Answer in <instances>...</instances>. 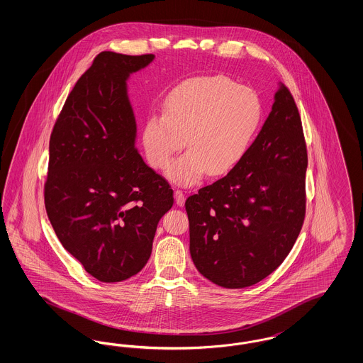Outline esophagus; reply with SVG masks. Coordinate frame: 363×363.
Returning <instances> with one entry per match:
<instances>
[{
    "label": "esophagus",
    "mask_w": 363,
    "mask_h": 363,
    "mask_svg": "<svg viewBox=\"0 0 363 363\" xmlns=\"http://www.w3.org/2000/svg\"><path fill=\"white\" fill-rule=\"evenodd\" d=\"M174 196H175V201H177V206L182 207L185 204V194L181 191V190H175L174 191Z\"/></svg>",
    "instance_id": "esophagus-1"
}]
</instances>
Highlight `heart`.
Listing matches in <instances>:
<instances>
[{"instance_id":"obj_1","label":"heart","mask_w":363,"mask_h":363,"mask_svg":"<svg viewBox=\"0 0 363 363\" xmlns=\"http://www.w3.org/2000/svg\"><path fill=\"white\" fill-rule=\"evenodd\" d=\"M262 108L257 95L225 76H200L175 86L164 113L147 118L143 144L151 164L166 169L179 186L197 184L204 174L223 175L235 169L259 132Z\"/></svg>"}]
</instances>
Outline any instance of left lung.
Instances as JSON below:
<instances>
[{"label":"left lung","instance_id":"left-lung-1","mask_svg":"<svg viewBox=\"0 0 363 363\" xmlns=\"http://www.w3.org/2000/svg\"><path fill=\"white\" fill-rule=\"evenodd\" d=\"M306 169L298 107L280 83L241 163L185 203L197 271L225 289L249 287L271 275L303 225Z\"/></svg>","mask_w":363,"mask_h":363}]
</instances>
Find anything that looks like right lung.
<instances>
[{
	"mask_svg": "<svg viewBox=\"0 0 363 363\" xmlns=\"http://www.w3.org/2000/svg\"><path fill=\"white\" fill-rule=\"evenodd\" d=\"M154 58L98 54L73 86L50 136L49 220L62 246L104 283L144 268L157 223L173 207L169 182L138 154L128 96L129 76Z\"/></svg>",
	"mask_w": 363,
	"mask_h": 363,
	"instance_id": "obj_1",
	"label": "right lung"
}]
</instances>
